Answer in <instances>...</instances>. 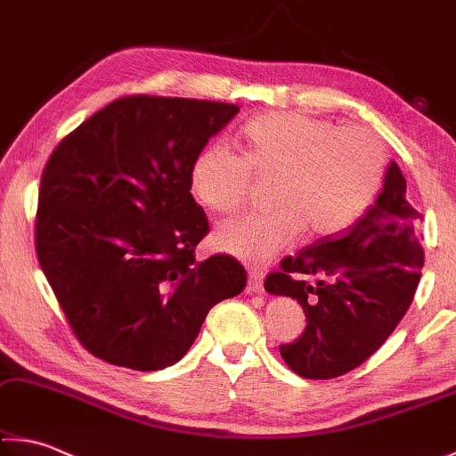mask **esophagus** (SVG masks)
Listing matches in <instances>:
<instances>
[{
	"instance_id": "esophagus-1",
	"label": "esophagus",
	"mask_w": 456,
	"mask_h": 456,
	"mask_svg": "<svg viewBox=\"0 0 456 456\" xmlns=\"http://www.w3.org/2000/svg\"><path fill=\"white\" fill-rule=\"evenodd\" d=\"M247 291L249 293L264 291V273L249 272V280H247Z\"/></svg>"
}]
</instances>
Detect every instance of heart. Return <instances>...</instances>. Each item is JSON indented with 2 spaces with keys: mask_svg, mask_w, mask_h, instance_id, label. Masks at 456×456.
<instances>
[{
  "mask_svg": "<svg viewBox=\"0 0 456 456\" xmlns=\"http://www.w3.org/2000/svg\"><path fill=\"white\" fill-rule=\"evenodd\" d=\"M245 152L213 141L191 165V191L205 209L235 213L251 195L253 176L272 179L275 211L221 223V251L261 267L296 241L299 231L328 237L350 227L382 187L386 151L364 128H344L302 112H267L245 128Z\"/></svg>",
  "mask_w": 456,
  "mask_h": 456,
  "instance_id": "1",
  "label": "heart"
}]
</instances>
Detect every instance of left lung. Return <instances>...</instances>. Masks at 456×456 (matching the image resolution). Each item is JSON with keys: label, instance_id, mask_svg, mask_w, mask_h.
Returning a JSON list of instances; mask_svg holds the SVG:
<instances>
[{"label": "left lung", "instance_id": "left-lung-1", "mask_svg": "<svg viewBox=\"0 0 456 456\" xmlns=\"http://www.w3.org/2000/svg\"><path fill=\"white\" fill-rule=\"evenodd\" d=\"M422 215L408 203L406 179L390 163L382 192L339 239H320L281 259L265 289L302 304L307 326L280 352L310 380L338 378L366 362L388 339L414 299L424 265ZM312 274L316 283L293 274Z\"/></svg>", "mask_w": 456, "mask_h": 456}]
</instances>
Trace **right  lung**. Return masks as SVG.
<instances>
[{
  "instance_id": "right-lung-1",
  "label": "right lung",
  "mask_w": 456,
  "mask_h": 456,
  "mask_svg": "<svg viewBox=\"0 0 456 456\" xmlns=\"http://www.w3.org/2000/svg\"><path fill=\"white\" fill-rule=\"evenodd\" d=\"M237 112L211 100L125 96L50 154L37 261L96 358L141 372L173 366L211 307L243 291L237 259H195L209 221L189 183L192 160Z\"/></svg>"
}]
</instances>
